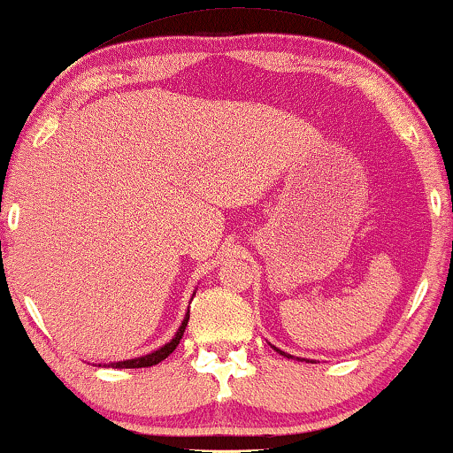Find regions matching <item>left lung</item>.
I'll return each instance as SVG.
<instances>
[{
  "mask_svg": "<svg viewBox=\"0 0 453 453\" xmlns=\"http://www.w3.org/2000/svg\"><path fill=\"white\" fill-rule=\"evenodd\" d=\"M275 351H280V349H275ZM280 353H281V356H286V357H292L290 353H284V351H280Z\"/></svg>",
  "mask_w": 453,
  "mask_h": 453,
  "instance_id": "left-lung-1",
  "label": "left lung"
}]
</instances>
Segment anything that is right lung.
<instances>
[{"mask_svg":"<svg viewBox=\"0 0 453 453\" xmlns=\"http://www.w3.org/2000/svg\"><path fill=\"white\" fill-rule=\"evenodd\" d=\"M188 320H189V311L186 312V317H183L180 329H178V333H175V337L169 341V343L159 347L157 351H150V353H147V356H141V357H134V359H124V362H114V364H108V365H112V368H150V365H157L159 362H163V359H165L169 353H173L175 347L180 345V341L183 337V331H186Z\"/></svg>","mask_w":453,"mask_h":453,"instance_id":"add662e5","label":"right lung"}]
</instances>
